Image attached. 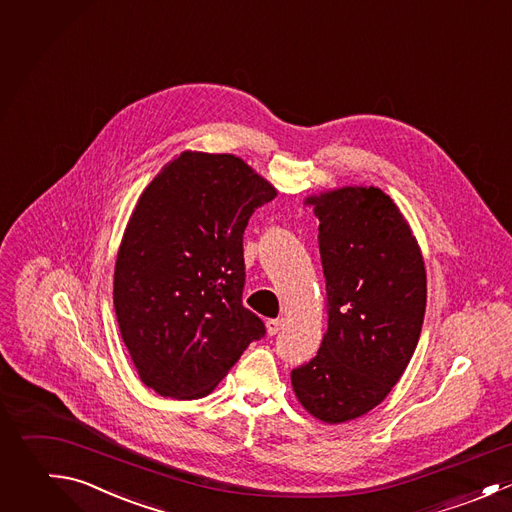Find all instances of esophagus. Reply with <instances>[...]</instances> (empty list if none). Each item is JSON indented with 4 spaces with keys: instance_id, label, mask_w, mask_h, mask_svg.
Returning a JSON list of instances; mask_svg holds the SVG:
<instances>
[{
    "instance_id": "obj_1",
    "label": "esophagus",
    "mask_w": 512,
    "mask_h": 512,
    "mask_svg": "<svg viewBox=\"0 0 512 512\" xmlns=\"http://www.w3.org/2000/svg\"><path fill=\"white\" fill-rule=\"evenodd\" d=\"M282 326H284V320H282V318H272V320L266 322V330H268L270 336L278 334V332L282 330Z\"/></svg>"
}]
</instances>
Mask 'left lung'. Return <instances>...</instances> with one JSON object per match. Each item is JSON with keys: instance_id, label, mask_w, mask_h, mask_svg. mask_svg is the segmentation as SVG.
<instances>
[{"instance_id": "1", "label": "left lung", "mask_w": 512, "mask_h": 512, "mask_svg": "<svg viewBox=\"0 0 512 512\" xmlns=\"http://www.w3.org/2000/svg\"><path fill=\"white\" fill-rule=\"evenodd\" d=\"M318 218L328 328L318 354L292 370L298 402L340 424L378 406L406 370L426 308L420 246L380 188L308 196Z\"/></svg>"}]
</instances>
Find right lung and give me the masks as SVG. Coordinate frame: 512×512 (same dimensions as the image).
<instances>
[{
    "label": "right lung",
    "mask_w": 512,
    "mask_h": 512,
    "mask_svg": "<svg viewBox=\"0 0 512 512\" xmlns=\"http://www.w3.org/2000/svg\"><path fill=\"white\" fill-rule=\"evenodd\" d=\"M276 188L232 154L182 152L126 226L114 308L140 380L160 396L210 394L264 322L244 308L242 236Z\"/></svg>",
    "instance_id": "1"
}]
</instances>
